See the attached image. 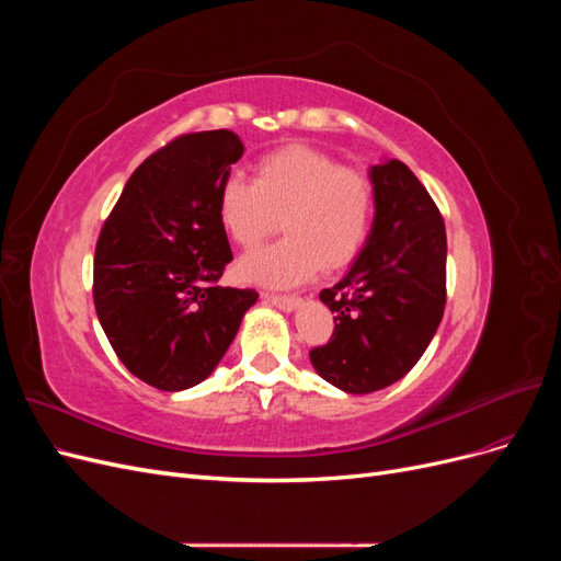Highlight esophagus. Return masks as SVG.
Segmentation results:
<instances>
[{"label":"esophagus","mask_w":561,"mask_h":561,"mask_svg":"<svg viewBox=\"0 0 561 561\" xmlns=\"http://www.w3.org/2000/svg\"><path fill=\"white\" fill-rule=\"evenodd\" d=\"M262 299H264L266 304H271V307H276V309H280V311H285V313H293V311L299 307V304H301L299 297H280V295H268V293H264Z\"/></svg>","instance_id":"esophagus-1"}]
</instances>
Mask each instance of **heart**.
I'll return each mask as SVG.
<instances>
[{
    "label": "heart",
    "mask_w": 561,
    "mask_h": 561,
    "mask_svg": "<svg viewBox=\"0 0 561 561\" xmlns=\"http://www.w3.org/2000/svg\"><path fill=\"white\" fill-rule=\"evenodd\" d=\"M375 208L365 175L342 168L325 151L290 145L254 163L252 182L229 175L217 194L219 225L243 250L280 227L285 239L252 252L236 266L248 283L290 287L320 266L339 268L360 252Z\"/></svg>",
    "instance_id": "obj_1"
}]
</instances>
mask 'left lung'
I'll return each instance as SVG.
<instances>
[{
	"label": "left lung",
	"mask_w": 561,
	"mask_h": 561,
	"mask_svg": "<svg viewBox=\"0 0 561 561\" xmlns=\"http://www.w3.org/2000/svg\"><path fill=\"white\" fill-rule=\"evenodd\" d=\"M375 219L346 276L320 293L334 313L318 375L344 393H375L402 379L428 348L447 301L443 215L398 159L369 168Z\"/></svg>",
	"instance_id": "left-lung-1"
}]
</instances>
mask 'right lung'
Here are the masks:
<instances>
[{"label": "right lung", "instance_id": "add662e5", "mask_svg": "<svg viewBox=\"0 0 561 561\" xmlns=\"http://www.w3.org/2000/svg\"><path fill=\"white\" fill-rule=\"evenodd\" d=\"M241 157L231 130L180 135L138 165L100 231V325L130 375L168 393L213 375L257 301L217 285L233 260L217 194Z\"/></svg>", "mask_w": 561, "mask_h": 561}]
</instances>
